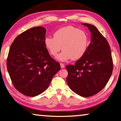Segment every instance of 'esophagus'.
<instances>
[{
    "instance_id": "obj_1",
    "label": "esophagus",
    "mask_w": 121,
    "mask_h": 121,
    "mask_svg": "<svg viewBox=\"0 0 121 121\" xmlns=\"http://www.w3.org/2000/svg\"><path fill=\"white\" fill-rule=\"evenodd\" d=\"M60 67L61 68H64V67H65V65H64V64L63 63H60Z\"/></svg>"
}]
</instances>
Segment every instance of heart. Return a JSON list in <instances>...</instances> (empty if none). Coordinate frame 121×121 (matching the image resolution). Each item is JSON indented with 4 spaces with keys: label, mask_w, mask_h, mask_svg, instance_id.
<instances>
[{
    "label": "heart",
    "mask_w": 121,
    "mask_h": 121,
    "mask_svg": "<svg viewBox=\"0 0 121 121\" xmlns=\"http://www.w3.org/2000/svg\"><path fill=\"white\" fill-rule=\"evenodd\" d=\"M53 36L45 38L44 44L52 56H56L62 49L63 51L57 56L60 61L80 60L87 51L88 36L85 31L76 27H62L55 31Z\"/></svg>",
    "instance_id": "1"
}]
</instances>
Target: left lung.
I'll return each instance as SVG.
<instances>
[{"mask_svg": "<svg viewBox=\"0 0 121 121\" xmlns=\"http://www.w3.org/2000/svg\"><path fill=\"white\" fill-rule=\"evenodd\" d=\"M91 42L83 57L74 65L66 66L67 83L70 88L83 97L94 95L103 90L112 73L113 63L111 48L96 27L89 24Z\"/></svg>", "mask_w": 121, "mask_h": 121, "instance_id": "1", "label": "left lung"}]
</instances>
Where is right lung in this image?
<instances>
[{"instance_id": "right-lung-1", "label": "right lung", "mask_w": 121, "mask_h": 121, "mask_svg": "<svg viewBox=\"0 0 121 121\" xmlns=\"http://www.w3.org/2000/svg\"><path fill=\"white\" fill-rule=\"evenodd\" d=\"M46 29L36 27L19 34L10 47L7 67L16 90L27 96L40 94L60 69L44 44Z\"/></svg>"}]
</instances>
